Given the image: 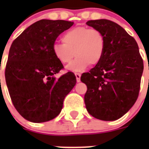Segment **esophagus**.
I'll list each match as a JSON object with an SVG mask.
<instances>
[{"mask_svg": "<svg viewBox=\"0 0 149 149\" xmlns=\"http://www.w3.org/2000/svg\"><path fill=\"white\" fill-rule=\"evenodd\" d=\"M81 74L75 73V77H76V80H77V82H80V81H81Z\"/></svg>", "mask_w": 149, "mask_h": 149, "instance_id": "34e87169", "label": "esophagus"}]
</instances>
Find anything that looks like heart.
<instances>
[{
	"label": "heart",
	"mask_w": 149,
	"mask_h": 149,
	"mask_svg": "<svg viewBox=\"0 0 149 149\" xmlns=\"http://www.w3.org/2000/svg\"><path fill=\"white\" fill-rule=\"evenodd\" d=\"M63 44L55 43L52 47L54 56L61 64L70 63L67 69L82 72L90 64L96 65L102 59L105 48L104 36L97 29L76 27L63 34Z\"/></svg>",
	"instance_id": "heart-1"
}]
</instances>
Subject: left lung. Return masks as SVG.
Returning <instances> with one entry per match:
<instances>
[{
	"instance_id": "left-lung-1",
	"label": "left lung",
	"mask_w": 149,
	"mask_h": 149,
	"mask_svg": "<svg viewBox=\"0 0 149 149\" xmlns=\"http://www.w3.org/2000/svg\"><path fill=\"white\" fill-rule=\"evenodd\" d=\"M89 27L102 33L105 48L102 59L81 81L86 84V110L103 121L123 116L139 95L143 61L136 40L118 24L107 19L91 20Z\"/></svg>"
}]
</instances>
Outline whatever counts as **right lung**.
Returning <instances> with one entry per match:
<instances>
[{
    "mask_svg": "<svg viewBox=\"0 0 149 149\" xmlns=\"http://www.w3.org/2000/svg\"><path fill=\"white\" fill-rule=\"evenodd\" d=\"M73 24L42 19L12 43L5 69L6 86L15 108L27 121L40 123L54 119L75 86L73 72L55 77L63 65L52 51L56 38Z\"/></svg>",
    "mask_w": 149,
    "mask_h": 149,
    "instance_id": "1",
    "label": "right lung"
}]
</instances>
